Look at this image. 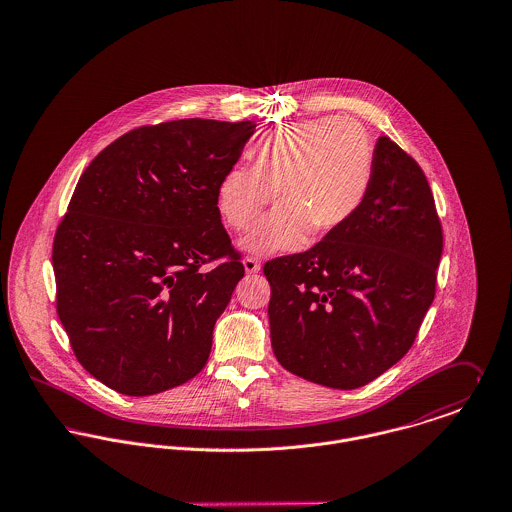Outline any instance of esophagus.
Here are the masks:
<instances>
[{"mask_svg": "<svg viewBox=\"0 0 512 512\" xmlns=\"http://www.w3.org/2000/svg\"><path fill=\"white\" fill-rule=\"evenodd\" d=\"M243 267H245V273L247 275H253V273H259L261 271V263L253 257H245L243 259Z\"/></svg>", "mask_w": 512, "mask_h": 512, "instance_id": "1", "label": "esophagus"}]
</instances>
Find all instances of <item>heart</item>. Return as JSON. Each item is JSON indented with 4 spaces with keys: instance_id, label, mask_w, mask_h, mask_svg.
Segmentation results:
<instances>
[{
    "instance_id": "b5f03b06",
    "label": "heart",
    "mask_w": 512,
    "mask_h": 512,
    "mask_svg": "<svg viewBox=\"0 0 512 512\" xmlns=\"http://www.w3.org/2000/svg\"><path fill=\"white\" fill-rule=\"evenodd\" d=\"M373 178V145L349 117L294 121L267 135L253 167L235 165L218 184V210L229 228L245 233L277 194L279 204L241 241L253 255L304 247L312 235L345 226L361 208Z\"/></svg>"
}]
</instances>
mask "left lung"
I'll return each mask as SVG.
<instances>
[{
	"mask_svg": "<svg viewBox=\"0 0 512 512\" xmlns=\"http://www.w3.org/2000/svg\"><path fill=\"white\" fill-rule=\"evenodd\" d=\"M442 249L424 172L379 137L357 214L312 249L265 263L279 363L341 391L383 375L414 343L436 294Z\"/></svg>",
	"mask_w": 512,
	"mask_h": 512,
	"instance_id": "left-lung-1",
	"label": "left lung"
}]
</instances>
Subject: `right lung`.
Listing matches in <instances>:
<instances>
[{"label": "right lung", "mask_w": 512, "mask_h": 512, "mask_svg": "<svg viewBox=\"0 0 512 512\" xmlns=\"http://www.w3.org/2000/svg\"><path fill=\"white\" fill-rule=\"evenodd\" d=\"M255 127L198 117L139 127L80 176L53 243L57 312L76 359L106 387L147 397L204 369L245 275L218 184Z\"/></svg>", "instance_id": "obj_1"}]
</instances>
